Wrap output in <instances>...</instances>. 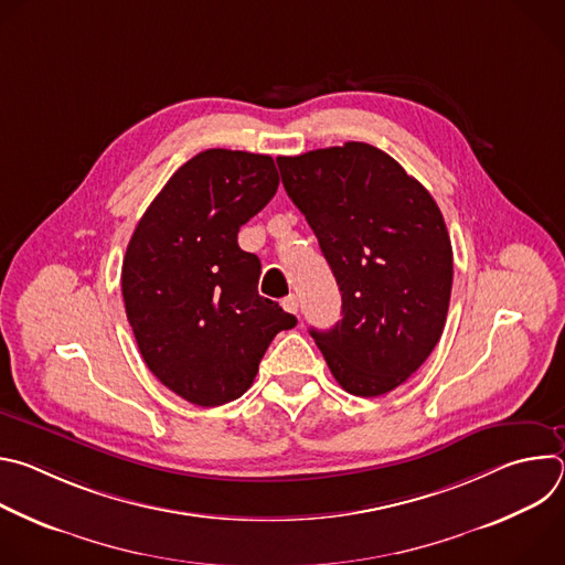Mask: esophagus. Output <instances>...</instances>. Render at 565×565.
Masks as SVG:
<instances>
[{"label": "esophagus", "instance_id": "esophagus-1", "mask_svg": "<svg viewBox=\"0 0 565 565\" xmlns=\"http://www.w3.org/2000/svg\"><path fill=\"white\" fill-rule=\"evenodd\" d=\"M281 306H284V310H288V312H292V315L299 312V299H297L295 295L284 297V299H281Z\"/></svg>", "mask_w": 565, "mask_h": 565}]
</instances>
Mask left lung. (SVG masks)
<instances>
[{"label": "left lung", "mask_w": 565, "mask_h": 565, "mask_svg": "<svg viewBox=\"0 0 565 565\" xmlns=\"http://www.w3.org/2000/svg\"><path fill=\"white\" fill-rule=\"evenodd\" d=\"M277 166L342 292V319L310 335L344 391L384 395L423 366L445 329L454 253L440 207L366 142L279 156Z\"/></svg>", "instance_id": "left-lung-1"}]
</instances>
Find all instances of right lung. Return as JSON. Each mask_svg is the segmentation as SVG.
<instances>
[{
	"label": "right lung",
	"instance_id": "obj_1",
	"mask_svg": "<svg viewBox=\"0 0 565 565\" xmlns=\"http://www.w3.org/2000/svg\"><path fill=\"white\" fill-rule=\"evenodd\" d=\"M264 153L205 149L166 183L138 221L122 262V299L149 371L199 407L244 395L295 315L259 295L262 262L238 227L275 196Z\"/></svg>",
	"mask_w": 565,
	"mask_h": 565
}]
</instances>
